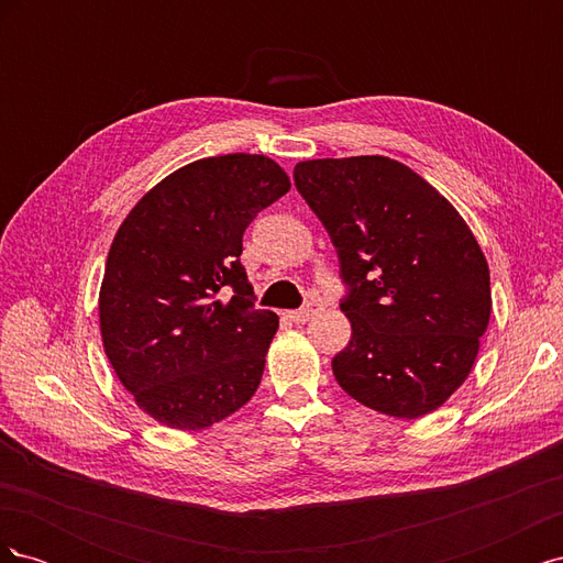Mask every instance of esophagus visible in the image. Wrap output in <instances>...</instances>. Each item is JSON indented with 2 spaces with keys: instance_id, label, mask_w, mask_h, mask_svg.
Segmentation results:
<instances>
[{
  "instance_id": "1",
  "label": "esophagus",
  "mask_w": 563,
  "mask_h": 563,
  "mask_svg": "<svg viewBox=\"0 0 563 563\" xmlns=\"http://www.w3.org/2000/svg\"><path fill=\"white\" fill-rule=\"evenodd\" d=\"M319 310V302H308V305H302L300 310H291V312H286V317L291 319L294 323H305V321H310L312 319V314Z\"/></svg>"
}]
</instances>
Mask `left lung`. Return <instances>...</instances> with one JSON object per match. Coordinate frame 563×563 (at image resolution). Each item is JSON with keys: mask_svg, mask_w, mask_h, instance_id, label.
<instances>
[{"mask_svg": "<svg viewBox=\"0 0 563 563\" xmlns=\"http://www.w3.org/2000/svg\"><path fill=\"white\" fill-rule=\"evenodd\" d=\"M338 251L352 338L333 376L352 399L420 418L465 383L490 317L488 263L446 197L380 155L294 168Z\"/></svg>", "mask_w": 563, "mask_h": 563, "instance_id": "1", "label": "left lung"}]
</instances>
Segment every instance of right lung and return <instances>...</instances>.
Returning a JSON list of instances; mask_svg holds the SVG:
<instances>
[{
    "instance_id": "add662e5",
    "label": "right lung",
    "mask_w": 563,
    "mask_h": 563,
    "mask_svg": "<svg viewBox=\"0 0 563 563\" xmlns=\"http://www.w3.org/2000/svg\"><path fill=\"white\" fill-rule=\"evenodd\" d=\"M288 187L263 155L197 159L117 230L98 298L103 347L119 383L166 428H211L258 389L279 317L253 305L242 236ZM225 285L235 296L220 301Z\"/></svg>"
}]
</instances>
